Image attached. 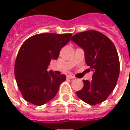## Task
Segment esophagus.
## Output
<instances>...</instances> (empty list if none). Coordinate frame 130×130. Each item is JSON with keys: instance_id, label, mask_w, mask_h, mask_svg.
I'll return each instance as SVG.
<instances>
[{"instance_id": "esophagus-1", "label": "esophagus", "mask_w": 130, "mask_h": 130, "mask_svg": "<svg viewBox=\"0 0 130 130\" xmlns=\"http://www.w3.org/2000/svg\"><path fill=\"white\" fill-rule=\"evenodd\" d=\"M67 77L68 79H74V77L73 75H72V74H68L67 76Z\"/></svg>"}]
</instances>
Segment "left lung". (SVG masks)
Returning a JSON list of instances; mask_svg holds the SVG:
<instances>
[{
	"label": "left lung",
	"mask_w": 130,
	"mask_h": 130,
	"mask_svg": "<svg viewBox=\"0 0 130 130\" xmlns=\"http://www.w3.org/2000/svg\"><path fill=\"white\" fill-rule=\"evenodd\" d=\"M71 40L83 48L85 62L93 72L92 80H83V89L76 94L87 104L101 103L117 83L120 65L116 47L106 35L95 30L77 33Z\"/></svg>",
	"instance_id": "obj_1"
}]
</instances>
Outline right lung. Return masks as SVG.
<instances>
[{
  "instance_id": "right-lung-1",
  "label": "right lung",
  "mask_w": 130,
  "mask_h": 130,
  "mask_svg": "<svg viewBox=\"0 0 130 130\" xmlns=\"http://www.w3.org/2000/svg\"><path fill=\"white\" fill-rule=\"evenodd\" d=\"M72 35L38 34L22 44L16 59L14 74L18 87L27 102L42 106L57 94L66 75L58 76L47 69L51 61L58 58L61 49L69 42Z\"/></svg>"
}]
</instances>
